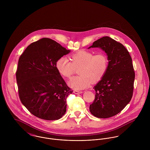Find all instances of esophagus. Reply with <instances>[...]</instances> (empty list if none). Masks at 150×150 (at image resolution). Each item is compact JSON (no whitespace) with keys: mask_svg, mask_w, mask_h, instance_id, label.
Wrapping results in <instances>:
<instances>
[{"mask_svg":"<svg viewBox=\"0 0 150 150\" xmlns=\"http://www.w3.org/2000/svg\"><path fill=\"white\" fill-rule=\"evenodd\" d=\"M73 92H74L75 94H80V93H83V91H79L74 90V91H73Z\"/></svg>","mask_w":150,"mask_h":150,"instance_id":"esophagus-1","label":"esophagus"}]
</instances>
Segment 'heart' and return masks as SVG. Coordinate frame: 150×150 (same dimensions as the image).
<instances>
[{"label": "heart", "mask_w": 150, "mask_h": 150, "mask_svg": "<svg viewBox=\"0 0 150 150\" xmlns=\"http://www.w3.org/2000/svg\"><path fill=\"white\" fill-rule=\"evenodd\" d=\"M71 62L66 57L59 58L55 67L58 73L63 77L69 78L79 67L80 74L73 77L68 82L71 88L81 90L91 84V81H100L107 72L108 59L107 55L102 52L93 54V52L80 50L71 55Z\"/></svg>", "instance_id": "b5f03b06"}]
</instances>
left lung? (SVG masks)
I'll list each match as a JSON object with an SVG mask.
<instances>
[{"label":"left lung","mask_w":150,"mask_h":150,"mask_svg":"<svg viewBox=\"0 0 150 150\" xmlns=\"http://www.w3.org/2000/svg\"><path fill=\"white\" fill-rule=\"evenodd\" d=\"M91 47L105 51L108 67L105 75L93 88L95 98L89 111L96 117L107 118L121 112L132 98L135 77L132 59L121 43L108 36L96 40L89 48Z\"/></svg>","instance_id":"left-lung-1"}]
</instances>
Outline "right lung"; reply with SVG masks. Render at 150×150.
<instances>
[{
    "mask_svg": "<svg viewBox=\"0 0 150 150\" xmlns=\"http://www.w3.org/2000/svg\"><path fill=\"white\" fill-rule=\"evenodd\" d=\"M70 51L51 39L43 38L29 45L19 58L16 79L20 100L39 118L57 120L66 112V98L73 91L55 64Z\"/></svg>",
    "mask_w": 150,
    "mask_h": 150,
    "instance_id": "1",
    "label": "right lung"
}]
</instances>
